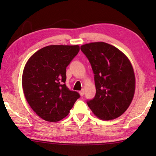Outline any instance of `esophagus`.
<instances>
[{
    "mask_svg": "<svg viewBox=\"0 0 156 156\" xmlns=\"http://www.w3.org/2000/svg\"><path fill=\"white\" fill-rule=\"evenodd\" d=\"M79 93H80V96H83V95L84 94V89H82V90H80V92H79Z\"/></svg>",
    "mask_w": 156,
    "mask_h": 156,
    "instance_id": "34e87169",
    "label": "esophagus"
}]
</instances>
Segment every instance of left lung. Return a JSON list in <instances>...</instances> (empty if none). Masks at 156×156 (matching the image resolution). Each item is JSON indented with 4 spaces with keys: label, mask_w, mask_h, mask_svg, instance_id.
<instances>
[{
    "label": "left lung",
    "mask_w": 156,
    "mask_h": 156,
    "mask_svg": "<svg viewBox=\"0 0 156 156\" xmlns=\"http://www.w3.org/2000/svg\"><path fill=\"white\" fill-rule=\"evenodd\" d=\"M80 49L94 74L96 94L87 101L88 106L102 120L120 117L131 103L135 93V77L130 61L119 49L105 42L84 44Z\"/></svg>",
    "instance_id": "8db88e82"
}]
</instances>
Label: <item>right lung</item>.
Returning a JSON list of instances; mask_svg holds the SVG:
<instances>
[{
	"label": "right lung",
	"mask_w": 156,
	"mask_h": 156,
	"mask_svg": "<svg viewBox=\"0 0 156 156\" xmlns=\"http://www.w3.org/2000/svg\"><path fill=\"white\" fill-rule=\"evenodd\" d=\"M80 50L76 45H48L26 63L22 76L25 97L45 121L57 122L67 116L80 98L66 87V68Z\"/></svg>",
	"instance_id": "right-lung-1"
}]
</instances>
